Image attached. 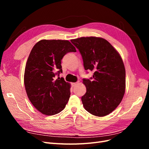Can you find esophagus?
<instances>
[{
  "label": "esophagus",
  "mask_w": 149,
  "mask_h": 149,
  "mask_svg": "<svg viewBox=\"0 0 149 149\" xmlns=\"http://www.w3.org/2000/svg\"><path fill=\"white\" fill-rule=\"evenodd\" d=\"M78 83H79V82H76V83H72L71 84H72V86H73V87H74V86H76L78 84Z\"/></svg>",
  "instance_id": "obj_1"
}]
</instances>
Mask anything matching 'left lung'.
Returning <instances> with one entry per match:
<instances>
[{"mask_svg":"<svg viewBox=\"0 0 149 149\" xmlns=\"http://www.w3.org/2000/svg\"><path fill=\"white\" fill-rule=\"evenodd\" d=\"M78 49L85 70L93 71L91 79H83L86 92L81 97L84 109L103 117L120 103L125 89V70L123 60L111 43L102 38L89 37L71 40Z\"/></svg>","mask_w":149,"mask_h":149,"instance_id":"obj_1","label":"left lung"}]
</instances>
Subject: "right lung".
I'll list each match as a JSON object with an SVG mask.
<instances>
[{
    "mask_svg": "<svg viewBox=\"0 0 149 149\" xmlns=\"http://www.w3.org/2000/svg\"><path fill=\"white\" fill-rule=\"evenodd\" d=\"M68 40H42L36 43L26 61L24 84L29 100L41 113L52 116L65 109L70 97V84L56 78L62 73L61 60L76 52Z\"/></svg>",
    "mask_w": 149,
    "mask_h": 149,
    "instance_id": "right-lung-1",
    "label": "right lung"
}]
</instances>
